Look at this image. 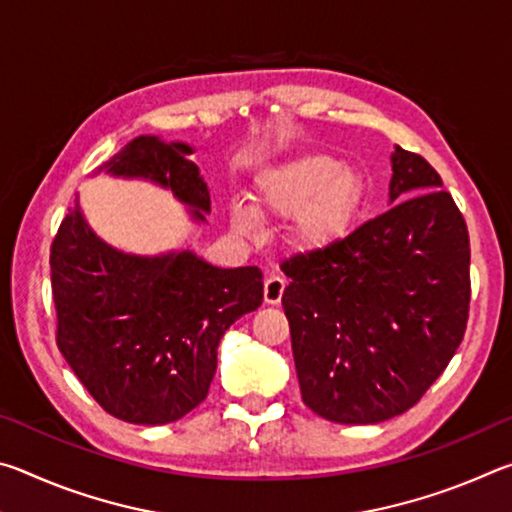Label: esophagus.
I'll return each mask as SVG.
<instances>
[{"label": "esophagus", "instance_id": "esophagus-1", "mask_svg": "<svg viewBox=\"0 0 512 512\" xmlns=\"http://www.w3.org/2000/svg\"><path fill=\"white\" fill-rule=\"evenodd\" d=\"M284 287H287V282H284L280 275H268L266 282H264V302H266V305H280L282 296H284Z\"/></svg>", "mask_w": 512, "mask_h": 512}]
</instances>
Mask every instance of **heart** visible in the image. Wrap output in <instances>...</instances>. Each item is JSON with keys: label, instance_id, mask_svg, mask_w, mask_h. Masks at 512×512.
Returning <instances> with one entry per match:
<instances>
[{"label": "heart", "instance_id": "heart-1", "mask_svg": "<svg viewBox=\"0 0 512 512\" xmlns=\"http://www.w3.org/2000/svg\"><path fill=\"white\" fill-rule=\"evenodd\" d=\"M368 185L361 173L334 155L311 153L259 176L253 210L235 203L232 228L244 237L259 232L257 216L289 219L287 244L296 253H320L336 244L366 205Z\"/></svg>", "mask_w": 512, "mask_h": 512}]
</instances>
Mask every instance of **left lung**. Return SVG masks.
I'll use <instances>...</instances> for the list:
<instances>
[{"instance_id":"8db88e82","label":"left lung","mask_w":512,"mask_h":512,"mask_svg":"<svg viewBox=\"0 0 512 512\" xmlns=\"http://www.w3.org/2000/svg\"><path fill=\"white\" fill-rule=\"evenodd\" d=\"M391 210L320 253L282 264L302 402L339 424L409 411L463 341L470 237L420 155L391 153Z\"/></svg>"}]
</instances>
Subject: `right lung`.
I'll return each mask as SVG.
<instances>
[{
  "label": "right lung",
  "instance_id": "add662e5",
  "mask_svg": "<svg viewBox=\"0 0 512 512\" xmlns=\"http://www.w3.org/2000/svg\"><path fill=\"white\" fill-rule=\"evenodd\" d=\"M194 146L140 135L94 173L149 180L203 225L210 189ZM56 343L90 395L131 424H169L201 404L225 329L264 300L257 266L219 268L192 248L124 253L85 221L79 198L51 244Z\"/></svg>",
  "mask_w": 512,
  "mask_h": 512
}]
</instances>
